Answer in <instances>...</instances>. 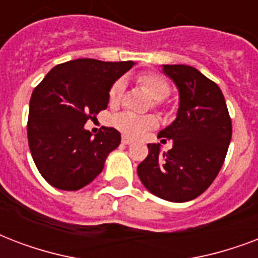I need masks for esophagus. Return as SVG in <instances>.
<instances>
[{"label":"esophagus","mask_w":258,"mask_h":258,"mask_svg":"<svg viewBox=\"0 0 258 258\" xmlns=\"http://www.w3.org/2000/svg\"><path fill=\"white\" fill-rule=\"evenodd\" d=\"M121 141H122V144H125V145H131V144L133 143V140L126 137V136H122V140H121Z\"/></svg>","instance_id":"esophagus-1"}]
</instances>
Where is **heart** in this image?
Returning <instances> with one entry per match:
<instances>
[{
    "mask_svg": "<svg viewBox=\"0 0 258 258\" xmlns=\"http://www.w3.org/2000/svg\"><path fill=\"white\" fill-rule=\"evenodd\" d=\"M139 82L149 91L152 97L156 99V105H160V101H164L165 98L171 94V86L164 78L157 75V74L148 73L144 74L139 78ZM123 89H125V81L119 78L110 86L109 90V102L111 105L118 103L121 97H122ZM113 126H115L118 131H121L123 135L131 136V137H137L143 133L145 129L152 127L155 125V119L148 115H137L131 111H123L119 113L111 119Z\"/></svg>",
    "mask_w": 258,
    "mask_h": 258,
    "instance_id": "heart-1",
    "label": "heart"
}]
</instances>
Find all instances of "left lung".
Listing matches in <instances>:
<instances>
[{
	"label": "left lung",
	"mask_w": 258,
	"mask_h": 258,
	"mask_svg": "<svg viewBox=\"0 0 258 258\" xmlns=\"http://www.w3.org/2000/svg\"><path fill=\"white\" fill-rule=\"evenodd\" d=\"M163 71L177 86V117L159 133L173 147L161 152L148 144L149 153L137 167L140 180L153 195L169 202H188L210 187L222 168L231 140V118L218 85L185 64H164Z\"/></svg>",
	"instance_id": "8db88e82"
}]
</instances>
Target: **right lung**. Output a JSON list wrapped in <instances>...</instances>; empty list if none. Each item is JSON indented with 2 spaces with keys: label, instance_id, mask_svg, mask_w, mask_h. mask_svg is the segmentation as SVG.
<instances>
[{
  "label": "right lung",
  "instance_id": "right-lung-1",
  "mask_svg": "<svg viewBox=\"0 0 258 258\" xmlns=\"http://www.w3.org/2000/svg\"><path fill=\"white\" fill-rule=\"evenodd\" d=\"M127 61L77 59L55 66L36 86L27 133L41 176L63 191H77L102 172L107 155L121 143L114 127L95 137L85 129L109 103L110 86L132 66Z\"/></svg>",
  "mask_w": 258,
  "mask_h": 258
}]
</instances>
